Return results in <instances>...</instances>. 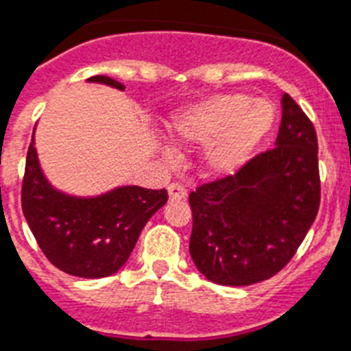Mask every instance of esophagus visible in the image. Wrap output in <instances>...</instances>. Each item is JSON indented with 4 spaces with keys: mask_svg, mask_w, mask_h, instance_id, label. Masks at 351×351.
Returning <instances> with one entry per match:
<instances>
[{
    "mask_svg": "<svg viewBox=\"0 0 351 351\" xmlns=\"http://www.w3.org/2000/svg\"><path fill=\"white\" fill-rule=\"evenodd\" d=\"M167 193H169V199H173V202L184 199L187 196V189L180 182H173V184L167 185Z\"/></svg>",
    "mask_w": 351,
    "mask_h": 351,
    "instance_id": "obj_1",
    "label": "esophagus"
}]
</instances>
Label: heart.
I'll return each mask as SVG.
<instances>
[{"mask_svg":"<svg viewBox=\"0 0 351 351\" xmlns=\"http://www.w3.org/2000/svg\"><path fill=\"white\" fill-rule=\"evenodd\" d=\"M275 107L267 99L246 94H214L173 114L169 135L182 148L205 144L202 167L210 176L232 175L252 157L275 123ZM166 157H173L169 148Z\"/></svg>","mask_w":351,"mask_h":351,"instance_id":"b5f03b06","label":"heart"}]
</instances>
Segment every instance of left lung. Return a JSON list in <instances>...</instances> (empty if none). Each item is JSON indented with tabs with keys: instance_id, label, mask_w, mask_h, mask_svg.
<instances>
[{
	"instance_id": "left-lung-1",
	"label": "left lung",
	"mask_w": 351,
	"mask_h": 351,
	"mask_svg": "<svg viewBox=\"0 0 351 351\" xmlns=\"http://www.w3.org/2000/svg\"><path fill=\"white\" fill-rule=\"evenodd\" d=\"M319 198L316 130L284 94L275 148L189 194L194 266L219 285L267 280L305 239Z\"/></svg>"
}]
</instances>
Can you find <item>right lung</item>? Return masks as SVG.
<instances>
[{
	"mask_svg": "<svg viewBox=\"0 0 351 351\" xmlns=\"http://www.w3.org/2000/svg\"><path fill=\"white\" fill-rule=\"evenodd\" d=\"M87 82L125 90V85L103 75ZM166 202V189L139 185H123L90 198L62 193L44 176L32 135L21 191L23 214L44 255L67 275H114L128 261L144 225Z\"/></svg>",
	"mask_w": 351,
	"mask_h": 351,
	"instance_id": "right-lung-1",
	"label": "right lung"
}]
</instances>
